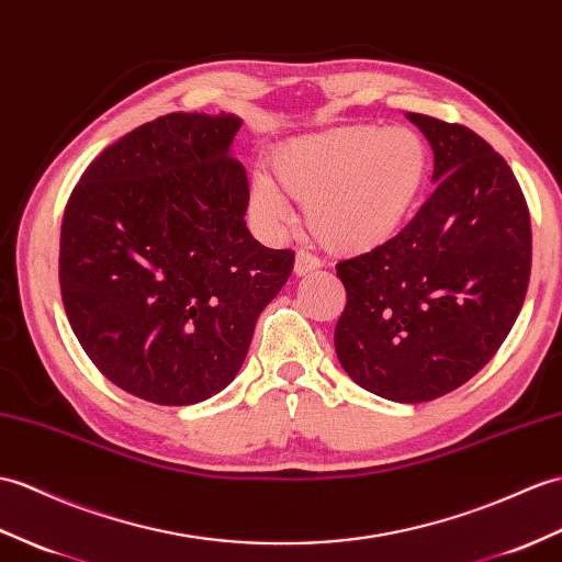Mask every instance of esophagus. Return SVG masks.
<instances>
[{"label":"esophagus","mask_w":562,"mask_h":562,"mask_svg":"<svg viewBox=\"0 0 562 562\" xmlns=\"http://www.w3.org/2000/svg\"><path fill=\"white\" fill-rule=\"evenodd\" d=\"M318 268V260L313 258L311 254L306 251H299L296 254V260H294V276H306V272L316 270Z\"/></svg>","instance_id":"1"}]
</instances>
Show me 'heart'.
<instances>
[{"instance_id": "heart-1", "label": "heart", "mask_w": 562, "mask_h": 562, "mask_svg": "<svg viewBox=\"0 0 562 562\" xmlns=\"http://www.w3.org/2000/svg\"><path fill=\"white\" fill-rule=\"evenodd\" d=\"M258 177L254 211L268 229L306 205L311 237L330 254H363L387 241L412 211L428 172V148L409 126L347 124L299 136Z\"/></svg>"}]
</instances>
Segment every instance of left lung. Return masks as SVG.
I'll return each instance as SVG.
<instances>
[{"label":"left lung","instance_id":"8db88e82","mask_svg":"<svg viewBox=\"0 0 562 562\" xmlns=\"http://www.w3.org/2000/svg\"><path fill=\"white\" fill-rule=\"evenodd\" d=\"M434 148V193L393 239L337 263L347 304L335 351L393 402H428L493 359L525 304L529 207L513 169L462 124L409 112Z\"/></svg>","mask_w":562,"mask_h":562}]
</instances>
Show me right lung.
Wrapping results in <instances>:
<instances>
[{
    "label": "right lung",
    "mask_w": 562,
    "mask_h": 562,
    "mask_svg": "<svg viewBox=\"0 0 562 562\" xmlns=\"http://www.w3.org/2000/svg\"><path fill=\"white\" fill-rule=\"evenodd\" d=\"M239 126L225 112L158 116L104 148L64 207L71 330L108 381L153 404L184 407L232 383L294 266L244 222Z\"/></svg>",
    "instance_id": "obj_1"
}]
</instances>
